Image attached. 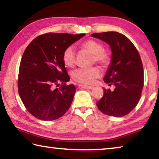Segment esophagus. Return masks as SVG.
Segmentation results:
<instances>
[{
	"label": "esophagus",
	"instance_id": "1",
	"mask_svg": "<svg viewBox=\"0 0 159 159\" xmlns=\"http://www.w3.org/2000/svg\"><path fill=\"white\" fill-rule=\"evenodd\" d=\"M79 88H83V89L91 90V89H93V88L94 87H93V86H88V85H84L80 84V85H79Z\"/></svg>",
	"mask_w": 159,
	"mask_h": 159
}]
</instances>
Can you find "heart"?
<instances>
[{
  "mask_svg": "<svg viewBox=\"0 0 159 159\" xmlns=\"http://www.w3.org/2000/svg\"><path fill=\"white\" fill-rule=\"evenodd\" d=\"M82 46L93 55V62H98L103 66H109L111 61V55L109 52L104 50V46L101 43L95 40H87L83 43ZM64 64L72 67L76 63V51L72 45L66 48L62 55ZM101 70L99 67L95 66L90 68H79L74 70L72 73V79L76 82L83 85H93L95 80L99 77Z\"/></svg>",
  "mask_w": 159,
  "mask_h": 159,
  "instance_id": "obj_1",
  "label": "heart"
}]
</instances>
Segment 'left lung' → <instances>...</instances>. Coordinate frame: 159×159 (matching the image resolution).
I'll return each instance as SVG.
<instances>
[{
  "label": "left lung",
  "instance_id": "8db88e82",
  "mask_svg": "<svg viewBox=\"0 0 159 159\" xmlns=\"http://www.w3.org/2000/svg\"><path fill=\"white\" fill-rule=\"evenodd\" d=\"M93 37L111 46L112 60L104 80L115 89H104V95L97 102L103 114L121 117L134 109L140 99L144 86V69L140 55L127 37L118 32L94 33Z\"/></svg>",
  "mask_w": 159,
  "mask_h": 159
}]
</instances>
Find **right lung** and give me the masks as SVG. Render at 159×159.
<instances>
[{
    "instance_id": "add662e5",
    "label": "right lung",
    "mask_w": 159,
    "mask_h": 159,
    "mask_svg": "<svg viewBox=\"0 0 159 159\" xmlns=\"http://www.w3.org/2000/svg\"><path fill=\"white\" fill-rule=\"evenodd\" d=\"M85 34L46 33L32 41L19 69L18 92L24 105L39 119L53 120L68 111L76 88L70 80L62 55L66 48Z\"/></svg>"
}]
</instances>
